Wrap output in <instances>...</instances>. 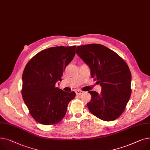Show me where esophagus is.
<instances>
[{
	"label": "esophagus",
	"instance_id": "esophagus-1",
	"mask_svg": "<svg viewBox=\"0 0 150 150\" xmlns=\"http://www.w3.org/2000/svg\"><path fill=\"white\" fill-rule=\"evenodd\" d=\"M75 92H76V94L77 96L81 95V94H83V93H84V92H83V91H80V90H76V91H75Z\"/></svg>",
	"mask_w": 150,
	"mask_h": 150
}]
</instances>
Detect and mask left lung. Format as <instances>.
I'll return each instance as SVG.
<instances>
[{
	"mask_svg": "<svg viewBox=\"0 0 150 150\" xmlns=\"http://www.w3.org/2000/svg\"><path fill=\"white\" fill-rule=\"evenodd\" d=\"M77 54L91 69L92 78L101 86L100 94L89 91V111L104 121L117 119L129 100L131 74L125 61L115 52L98 44L77 46Z\"/></svg>",
	"mask_w": 150,
	"mask_h": 150,
	"instance_id": "1",
	"label": "left lung"
}]
</instances>
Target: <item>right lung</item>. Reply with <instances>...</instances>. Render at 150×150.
<instances>
[{
  "label": "right lung",
  "mask_w": 150,
  "mask_h": 150,
  "mask_svg": "<svg viewBox=\"0 0 150 150\" xmlns=\"http://www.w3.org/2000/svg\"><path fill=\"white\" fill-rule=\"evenodd\" d=\"M76 46L54 47L37 53L27 63L22 74V95L30 114L38 122L50 125L65 116L75 92L55 87L66 67L75 55Z\"/></svg>",
  "instance_id": "obj_1"
}]
</instances>
